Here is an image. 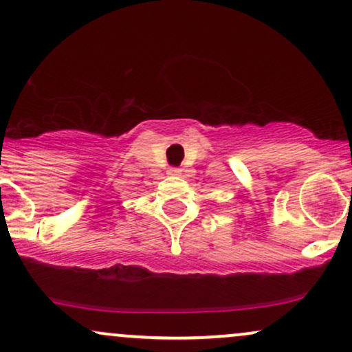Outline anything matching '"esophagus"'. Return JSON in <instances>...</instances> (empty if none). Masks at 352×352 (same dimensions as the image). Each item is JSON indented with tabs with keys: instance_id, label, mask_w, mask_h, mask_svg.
I'll use <instances>...</instances> for the list:
<instances>
[{
	"instance_id": "34e87169",
	"label": "esophagus",
	"mask_w": 352,
	"mask_h": 352,
	"mask_svg": "<svg viewBox=\"0 0 352 352\" xmlns=\"http://www.w3.org/2000/svg\"><path fill=\"white\" fill-rule=\"evenodd\" d=\"M167 173H168V175H170V177H179L180 173H182V170H180V168H168Z\"/></svg>"
}]
</instances>
